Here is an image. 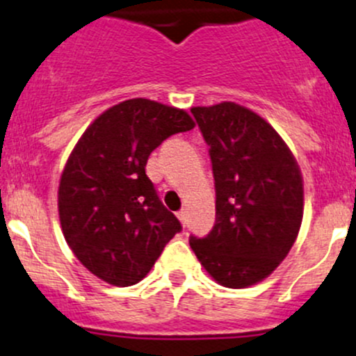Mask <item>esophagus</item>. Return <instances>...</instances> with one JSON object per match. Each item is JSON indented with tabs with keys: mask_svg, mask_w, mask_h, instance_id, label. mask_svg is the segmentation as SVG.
<instances>
[{
	"mask_svg": "<svg viewBox=\"0 0 356 356\" xmlns=\"http://www.w3.org/2000/svg\"><path fill=\"white\" fill-rule=\"evenodd\" d=\"M177 217H179V220L182 222V224H188V210H184V208H182V210H179L177 211Z\"/></svg>",
	"mask_w": 356,
	"mask_h": 356,
	"instance_id": "1",
	"label": "esophagus"
}]
</instances>
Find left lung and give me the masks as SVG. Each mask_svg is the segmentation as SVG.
<instances>
[{
	"label": "left lung",
	"mask_w": 356,
	"mask_h": 356,
	"mask_svg": "<svg viewBox=\"0 0 356 356\" xmlns=\"http://www.w3.org/2000/svg\"><path fill=\"white\" fill-rule=\"evenodd\" d=\"M210 146L215 225L189 245L225 288L264 281L296 241L303 218V179L293 153L268 122L236 103L195 106Z\"/></svg>",
	"instance_id": "1"
}]
</instances>
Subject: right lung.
I'll use <instances>...</instances> for the list:
<instances>
[{"label":"right lung","instance_id":"right-lung-1","mask_svg":"<svg viewBox=\"0 0 356 356\" xmlns=\"http://www.w3.org/2000/svg\"><path fill=\"white\" fill-rule=\"evenodd\" d=\"M193 127L184 110L134 98L103 111L79 139L60 179L58 211L68 246L96 277L136 284L181 232L146 163L165 139Z\"/></svg>","mask_w":356,"mask_h":356}]
</instances>
